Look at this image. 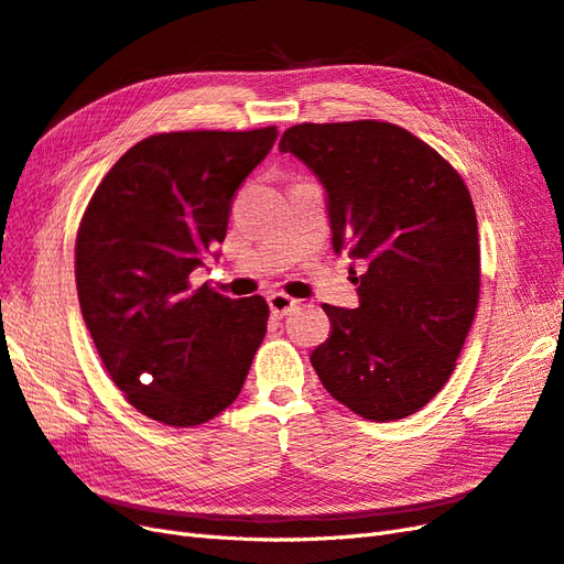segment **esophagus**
I'll return each instance as SVG.
<instances>
[{"instance_id": "34e87169", "label": "esophagus", "mask_w": 564, "mask_h": 564, "mask_svg": "<svg viewBox=\"0 0 564 564\" xmlns=\"http://www.w3.org/2000/svg\"><path fill=\"white\" fill-rule=\"evenodd\" d=\"M267 302H269V310H271L273 316H285L297 307V300H293L291 295H285V293H273V295L267 297Z\"/></svg>"}]
</instances>
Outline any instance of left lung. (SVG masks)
Wrapping results in <instances>:
<instances>
[{"mask_svg":"<svg viewBox=\"0 0 564 564\" xmlns=\"http://www.w3.org/2000/svg\"><path fill=\"white\" fill-rule=\"evenodd\" d=\"M279 149L324 184L333 250L368 264L354 279L357 310L324 304L330 335L310 357L318 380L368 421L421 411L452 378L479 302L468 186L392 122H302Z\"/></svg>","mask_w":564,"mask_h":564,"instance_id":"left-lung-1","label":"left lung"}]
</instances>
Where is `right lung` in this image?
I'll return each instance as SVG.
<instances>
[{"mask_svg": "<svg viewBox=\"0 0 564 564\" xmlns=\"http://www.w3.org/2000/svg\"><path fill=\"white\" fill-rule=\"evenodd\" d=\"M279 132H165L127 151L75 240L79 310L110 380L143 415L191 427L234 404L269 304L191 288L227 236L231 203Z\"/></svg>", "mask_w": 564, "mask_h": 564, "instance_id": "obj_1", "label": "right lung"}]
</instances>
